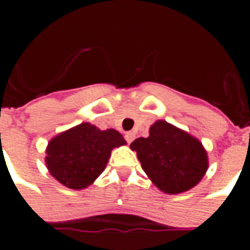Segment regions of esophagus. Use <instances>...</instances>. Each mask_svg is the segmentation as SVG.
<instances>
[{
    "label": "esophagus",
    "instance_id": "obj_1",
    "mask_svg": "<svg viewBox=\"0 0 250 250\" xmlns=\"http://www.w3.org/2000/svg\"><path fill=\"white\" fill-rule=\"evenodd\" d=\"M125 141H127V143H131V142L135 139V134L134 132H125Z\"/></svg>",
    "mask_w": 250,
    "mask_h": 250
}]
</instances>
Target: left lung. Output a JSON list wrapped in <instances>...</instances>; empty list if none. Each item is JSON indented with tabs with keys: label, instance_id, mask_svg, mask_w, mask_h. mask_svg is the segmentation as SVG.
<instances>
[{
	"label": "left lung",
	"instance_id": "obj_1",
	"mask_svg": "<svg viewBox=\"0 0 250 250\" xmlns=\"http://www.w3.org/2000/svg\"><path fill=\"white\" fill-rule=\"evenodd\" d=\"M143 171L163 193L188 191L208 170V154L202 143L186 131L165 120L150 127V135L131 143Z\"/></svg>",
	"mask_w": 250,
	"mask_h": 250
}]
</instances>
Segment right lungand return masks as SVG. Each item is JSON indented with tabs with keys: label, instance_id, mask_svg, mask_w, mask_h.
<instances>
[{
	"label": "right lung",
	"instance_id": "add662e5",
	"mask_svg": "<svg viewBox=\"0 0 250 250\" xmlns=\"http://www.w3.org/2000/svg\"><path fill=\"white\" fill-rule=\"evenodd\" d=\"M123 145L125 138L114 128L102 131L82 123L52 138L46 147V167L62 185L82 190L103 173L112 148Z\"/></svg>",
	"mask_w": 250,
	"mask_h": 250
}]
</instances>
